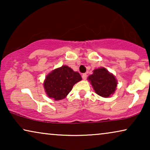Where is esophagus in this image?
Returning <instances> with one entry per match:
<instances>
[{"label": "esophagus", "instance_id": "obj_1", "mask_svg": "<svg viewBox=\"0 0 150 150\" xmlns=\"http://www.w3.org/2000/svg\"><path fill=\"white\" fill-rule=\"evenodd\" d=\"M87 74H86V73L83 74L82 75V78H83V80H86V79H87Z\"/></svg>", "mask_w": 150, "mask_h": 150}]
</instances>
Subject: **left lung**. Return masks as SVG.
Listing matches in <instances>:
<instances>
[{
	"label": "left lung",
	"instance_id": "obj_1",
	"mask_svg": "<svg viewBox=\"0 0 150 150\" xmlns=\"http://www.w3.org/2000/svg\"><path fill=\"white\" fill-rule=\"evenodd\" d=\"M87 80L96 93L103 98H109L113 95L117 87V81L115 75L109 72L105 67L94 69L93 74L88 76Z\"/></svg>",
	"mask_w": 150,
	"mask_h": 150
}]
</instances>
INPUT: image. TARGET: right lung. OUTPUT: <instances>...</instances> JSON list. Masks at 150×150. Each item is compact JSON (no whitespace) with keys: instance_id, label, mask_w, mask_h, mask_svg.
I'll return each mask as SVG.
<instances>
[{"instance_id":"1","label":"right lung","mask_w":150,"mask_h":150,"mask_svg":"<svg viewBox=\"0 0 150 150\" xmlns=\"http://www.w3.org/2000/svg\"><path fill=\"white\" fill-rule=\"evenodd\" d=\"M81 80L79 72L67 65H62L46 76L43 85L48 98L58 101L66 98L73 86Z\"/></svg>"}]
</instances>
